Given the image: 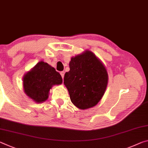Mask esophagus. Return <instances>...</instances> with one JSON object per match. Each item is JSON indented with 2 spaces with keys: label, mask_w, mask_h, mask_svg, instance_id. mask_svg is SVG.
Returning a JSON list of instances; mask_svg holds the SVG:
<instances>
[{
  "label": "esophagus",
  "mask_w": 148,
  "mask_h": 148,
  "mask_svg": "<svg viewBox=\"0 0 148 148\" xmlns=\"http://www.w3.org/2000/svg\"><path fill=\"white\" fill-rule=\"evenodd\" d=\"M60 75H61V76H62V79L64 78V71H62V72H60Z\"/></svg>",
  "instance_id": "obj_1"
}]
</instances>
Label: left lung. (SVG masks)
<instances>
[{
    "instance_id": "8db88e82",
    "label": "left lung",
    "mask_w": 148,
    "mask_h": 148,
    "mask_svg": "<svg viewBox=\"0 0 148 148\" xmlns=\"http://www.w3.org/2000/svg\"><path fill=\"white\" fill-rule=\"evenodd\" d=\"M69 66V72L64 74V84L72 103L82 110L95 106L107 86L109 76L105 65L94 53L86 50L72 57Z\"/></svg>"
}]
</instances>
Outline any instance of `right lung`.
I'll return each mask as SVG.
<instances>
[{"label":"right lung","mask_w":148,"mask_h":148,"mask_svg":"<svg viewBox=\"0 0 148 148\" xmlns=\"http://www.w3.org/2000/svg\"><path fill=\"white\" fill-rule=\"evenodd\" d=\"M62 83L60 74L48 63L43 61L39 62L23 77L24 93L37 103L45 101L52 87Z\"/></svg>","instance_id":"1"}]
</instances>
